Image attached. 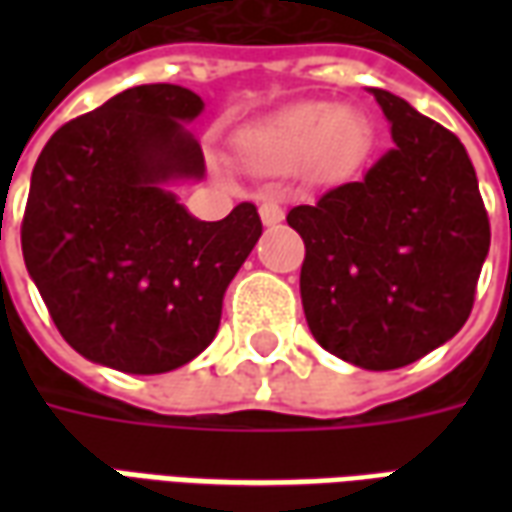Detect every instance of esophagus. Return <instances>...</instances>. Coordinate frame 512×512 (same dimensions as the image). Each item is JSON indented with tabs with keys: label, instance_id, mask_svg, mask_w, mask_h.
Here are the masks:
<instances>
[{
	"label": "esophagus",
	"instance_id": "obj_1",
	"mask_svg": "<svg viewBox=\"0 0 512 512\" xmlns=\"http://www.w3.org/2000/svg\"><path fill=\"white\" fill-rule=\"evenodd\" d=\"M260 219H263V224L271 227V224H279L285 219V211H282V205L277 200H266L260 205Z\"/></svg>",
	"mask_w": 512,
	"mask_h": 512
}]
</instances>
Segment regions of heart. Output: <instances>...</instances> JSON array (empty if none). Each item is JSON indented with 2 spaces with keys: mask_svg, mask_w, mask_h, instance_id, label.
I'll return each mask as SVG.
<instances>
[{
  "mask_svg": "<svg viewBox=\"0 0 512 512\" xmlns=\"http://www.w3.org/2000/svg\"><path fill=\"white\" fill-rule=\"evenodd\" d=\"M365 139V120L354 109L304 104L263 128L249 145V156L257 167L271 172L296 169L312 156L321 167H340L365 147Z\"/></svg>",
  "mask_w": 512,
  "mask_h": 512,
  "instance_id": "heart-1",
  "label": "heart"
}]
</instances>
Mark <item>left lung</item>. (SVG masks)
<instances>
[{
	"instance_id": "1",
	"label": "left lung",
	"mask_w": 512,
	"mask_h": 512,
	"mask_svg": "<svg viewBox=\"0 0 512 512\" xmlns=\"http://www.w3.org/2000/svg\"><path fill=\"white\" fill-rule=\"evenodd\" d=\"M395 145L365 178L288 213L312 337L365 370L417 362L469 318L491 230L461 139L370 87Z\"/></svg>"
}]
</instances>
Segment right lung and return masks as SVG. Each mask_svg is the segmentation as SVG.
I'll return each mask as SVG.
<instances>
[{
  "label": "right lung",
  "mask_w": 512,
  "mask_h": 512,
  "mask_svg": "<svg viewBox=\"0 0 512 512\" xmlns=\"http://www.w3.org/2000/svg\"><path fill=\"white\" fill-rule=\"evenodd\" d=\"M202 98L139 84L51 136L32 169L21 249L76 354L134 376L200 356L263 224L252 202L202 222L172 191L205 178Z\"/></svg>",
  "instance_id": "right-lung-1"
}]
</instances>
